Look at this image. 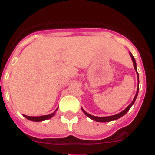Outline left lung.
Wrapping results in <instances>:
<instances>
[{
  "label": "left lung",
  "instance_id": "1",
  "mask_svg": "<svg viewBox=\"0 0 155 155\" xmlns=\"http://www.w3.org/2000/svg\"><path fill=\"white\" fill-rule=\"evenodd\" d=\"M130 55L131 58H132L133 63H134V69H135V71H137V64H136V61H135V59H134V57H133L132 53H130ZM137 78H138V87H137V89L136 95H135V97H134V100H133V102H131V103L130 104V105H129L128 106H127V107L126 108V109H124V111H122L121 113H118V114H116V115H113V116H104V117H98V116H92V115H90L89 113H86L85 111H84L83 109H82V111L84 112V113L86 115V116H87V117H89V118L91 119V120H94V121H96V122H102V123H105V122H110V121H113V120H118L119 118H120V117H122V116H124V115H125L126 113H127V112H128V111L130 110V108H131V106H132V105H134V102H135V100H136L137 97L138 91H139V76H138L137 71Z\"/></svg>",
  "mask_w": 155,
  "mask_h": 155
}]
</instances>
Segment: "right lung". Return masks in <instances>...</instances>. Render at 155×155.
<instances>
[{
  "mask_svg": "<svg viewBox=\"0 0 155 155\" xmlns=\"http://www.w3.org/2000/svg\"><path fill=\"white\" fill-rule=\"evenodd\" d=\"M58 109V108H57ZM57 109H56V111L57 110ZM55 115V112L50 115H46V116H26V115H24V116L28 120H31V121H35V122H40L43 121V120H48V119H50L51 117H53V116Z\"/></svg>",
  "mask_w": 155,
  "mask_h": 155,
  "instance_id": "obj_1",
  "label": "right lung"
}]
</instances>
